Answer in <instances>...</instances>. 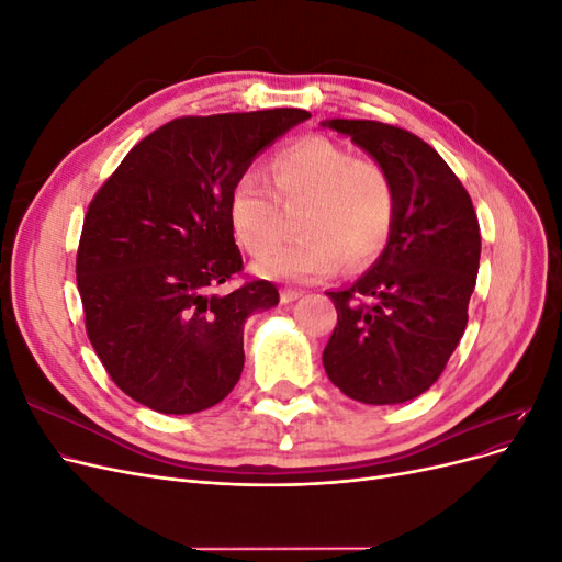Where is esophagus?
<instances>
[{"label":"esophagus","instance_id":"esophagus-1","mask_svg":"<svg viewBox=\"0 0 562 562\" xmlns=\"http://www.w3.org/2000/svg\"><path fill=\"white\" fill-rule=\"evenodd\" d=\"M302 293L300 291H295V288H283V291H281V302H295L297 297H300Z\"/></svg>","mask_w":562,"mask_h":562}]
</instances>
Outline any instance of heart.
Masks as SVG:
<instances>
[{
	"mask_svg": "<svg viewBox=\"0 0 562 562\" xmlns=\"http://www.w3.org/2000/svg\"><path fill=\"white\" fill-rule=\"evenodd\" d=\"M271 182L246 173L229 194V215L241 246L267 258L283 239L285 209H304L297 241L262 262L269 277L288 281L326 279L345 265L361 271L384 252L398 213L396 182L378 159L356 157L326 135H304L269 161Z\"/></svg>",
	"mask_w": 562,
	"mask_h": 562,
	"instance_id": "1",
	"label": "heart"
}]
</instances>
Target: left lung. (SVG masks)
Instances as JSON below:
<instances>
[{
    "label": "left lung",
    "mask_w": 562,
    "mask_h": 562,
    "mask_svg": "<svg viewBox=\"0 0 562 562\" xmlns=\"http://www.w3.org/2000/svg\"><path fill=\"white\" fill-rule=\"evenodd\" d=\"M328 126L386 166L398 213L368 274L328 293L337 326L323 368L353 401H413L440 378L464 335L481 262L479 217L452 168L415 133L370 119Z\"/></svg>",
    "instance_id": "obj_1"
}]
</instances>
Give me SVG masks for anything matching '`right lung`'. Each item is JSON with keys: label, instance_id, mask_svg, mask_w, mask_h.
Masks as SVG:
<instances>
[{"label": "right lung", "instance_id": "add662e5", "mask_svg": "<svg viewBox=\"0 0 562 562\" xmlns=\"http://www.w3.org/2000/svg\"><path fill=\"white\" fill-rule=\"evenodd\" d=\"M312 114L178 116L135 145L89 203L77 248L87 335L112 382L164 415L223 401L244 370V323L279 304L244 274L229 194L252 159Z\"/></svg>", "mask_w": 562, "mask_h": 562}]
</instances>
